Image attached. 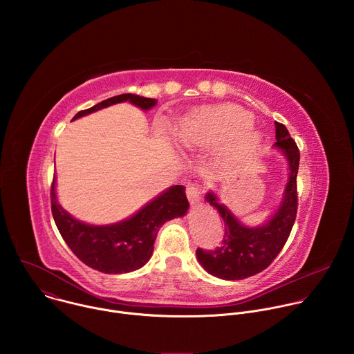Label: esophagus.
I'll use <instances>...</instances> for the list:
<instances>
[{
	"label": "esophagus",
	"mask_w": 354,
	"mask_h": 354,
	"mask_svg": "<svg viewBox=\"0 0 354 354\" xmlns=\"http://www.w3.org/2000/svg\"><path fill=\"white\" fill-rule=\"evenodd\" d=\"M186 196L192 205L198 203L201 200V185L196 180H190L186 185Z\"/></svg>",
	"instance_id": "1"
}]
</instances>
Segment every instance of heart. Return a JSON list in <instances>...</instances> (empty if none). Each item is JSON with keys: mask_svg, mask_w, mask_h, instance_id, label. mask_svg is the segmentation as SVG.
<instances>
[{"mask_svg": "<svg viewBox=\"0 0 354 354\" xmlns=\"http://www.w3.org/2000/svg\"><path fill=\"white\" fill-rule=\"evenodd\" d=\"M250 115L236 105H220L196 111L176 127L178 141L186 148L210 147L239 136L238 149L245 153L255 148L259 136L250 131Z\"/></svg>", "mask_w": 354, "mask_h": 354, "instance_id": "obj_1", "label": "heart"}]
</instances>
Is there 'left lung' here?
<instances>
[{
    "instance_id": "8db88e82",
    "label": "left lung",
    "mask_w": 354,
    "mask_h": 354,
    "mask_svg": "<svg viewBox=\"0 0 354 354\" xmlns=\"http://www.w3.org/2000/svg\"><path fill=\"white\" fill-rule=\"evenodd\" d=\"M274 147L281 149L290 169L288 182L277 212L262 227L249 228L239 223L235 216L221 203L213 192L206 194L210 206L216 207L224 220V239L216 249L197 248L196 255L200 265L210 274L224 280H242L265 270L280 254L287 242L295 221L298 196L297 174L299 165V149L290 137L284 124L276 122Z\"/></svg>"
}]
</instances>
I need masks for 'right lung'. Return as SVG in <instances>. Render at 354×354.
Wrapping results in <instances>:
<instances>
[{
	"label": "right lung",
	"mask_w": 354,
	"mask_h": 354,
	"mask_svg": "<svg viewBox=\"0 0 354 354\" xmlns=\"http://www.w3.org/2000/svg\"><path fill=\"white\" fill-rule=\"evenodd\" d=\"M126 100L144 111L157 104L156 99L123 93L78 112L73 120ZM50 193L55 223L68 248L82 263L108 274L129 273L144 266L153 255L154 242L162 224L175 217L185 216L189 207L185 186L176 185L122 223L89 225L73 218L57 203L56 176H53Z\"/></svg>",
	"instance_id": "1"
}]
</instances>
